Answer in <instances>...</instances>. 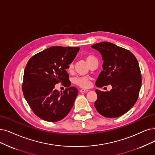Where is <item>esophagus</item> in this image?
Masks as SVG:
<instances>
[{"instance_id":"obj_1","label":"esophagus","mask_w":155,"mask_h":155,"mask_svg":"<svg viewBox=\"0 0 155 155\" xmlns=\"http://www.w3.org/2000/svg\"><path fill=\"white\" fill-rule=\"evenodd\" d=\"M88 91H89L88 89H80V92L81 93H86V92H88Z\"/></svg>"}]
</instances>
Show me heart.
<instances>
[{
  "label": "heart",
  "mask_w": 155,
  "mask_h": 155,
  "mask_svg": "<svg viewBox=\"0 0 155 155\" xmlns=\"http://www.w3.org/2000/svg\"><path fill=\"white\" fill-rule=\"evenodd\" d=\"M85 59L87 62V64L90 66L94 64V62H98L97 61V59L96 57L91 54H87L85 55ZM73 67V65L71 63L68 66V71H71L72 70V68ZM73 82L74 84H75L76 85H78L81 87L82 88H87L89 87V85L91 84V78L89 77H74L73 79Z\"/></svg>",
  "instance_id": "obj_1"
}]
</instances>
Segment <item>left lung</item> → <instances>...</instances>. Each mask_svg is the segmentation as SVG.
<instances>
[{"mask_svg": "<svg viewBox=\"0 0 155 155\" xmlns=\"http://www.w3.org/2000/svg\"><path fill=\"white\" fill-rule=\"evenodd\" d=\"M102 56L103 70L96 85L102 87L110 85V91L96 89L98 98L94 107L101 115L114 118L130 110L138 99L142 77L138 61L130 51L110 42L91 46Z\"/></svg>", "mask_w": 155, "mask_h": 155, "instance_id": "left-lung-1", "label": "left lung"}]
</instances>
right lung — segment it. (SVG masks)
I'll return each instance as SVG.
<instances>
[{
    "mask_svg": "<svg viewBox=\"0 0 155 155\" xmlns=\"http://www.w3.org/2000/svg\"><path fill=\"white\" fill-rule=\"evenodd\" d=\"M79 50V47L54 46L34 55L28 61L22 91L28 105L39 118L57 122L71 110L78 91L70 87L71 82L66 70ZM59 82L69 87L59 92L54 89Z\"/></svg>",
    "mask_w": 155,
    "mask_h": 155,
    "instance_id": "obj_1",
    "label": "right lung"
}]
</instances>
